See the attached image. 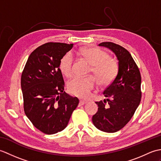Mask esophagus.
<instances>
[{"instance_id": "34e87169", "label": "esophagus", "mask_w": 161, "mask_h": 161, "mask_svg": "<svg viewBox=\"0 0 161 161\" xmlns=\"http://www.w3.org/2000/svg\"><path fill=\"white\" fill-rule=\"evenodd\" d=\"M87 102H85V101H83V100H80V103H79V106H81V105H84L85 104H86Z\"/></svg>"}]
</instances>
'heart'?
Masks as SVG:
<instances>
[{
	"label": "heart",
	"instance_id": "1",
	"mask_svg": "<svg viewBox=\"0 0 161 161\" xmlns=\"http://www.w3.org/2000/svg\"><path fill=\"white\" fill-rule=\"evenodd\" d=\"M78 54L89 64L91 70L101 85H107L114 80L117 73L115 61L109 58L108 54L97 47H86L80 50ZM73 56L67 53L61 58L59 69L65 76L70 77L73 73ZM96 84L93 77H75L68 83L69 93L80 98H88Z\"/></svg>",
	"mask_w": 161,
	"mask_h": 161
}]
</instances>
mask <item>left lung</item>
<instances>
[{
	"mask_svg": "<svg viewBox=\"0 0 161 161\" xmlns=\"http://www.w3.org/2000/svg\"><path fill=\"white\" fill-rule=\"evenodd\" d=\"M99 46L107 47L115 54L118 73L104 91L107 100L95 102L98 111L92 121L100 131L114 133L130 121L141 102V75L137 64L125 47L112 42H102Z\"/></svg>",
	"mask_w": 161,
	"mask_h": 161,
	"instance_id": "1",
	"label": "left lung"
}]
</instances>
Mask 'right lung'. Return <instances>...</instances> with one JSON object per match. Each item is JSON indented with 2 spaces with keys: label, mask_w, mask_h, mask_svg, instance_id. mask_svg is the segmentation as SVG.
<instances>
[{
  "label": "right lung",
  "mask_w": 161,
  "mask_h": 161,
  "mask_svg": "<svg viewBox=\"0 0 161 161\" xmlns=\"http://www.w3.org/2000/svg\"><path fill=\"white\" fill-rule=\"evenodd\" d=\"M73 43L49 42L30 54L21 75L23 108L32 125L46 134L62 131L79 100L64 91L59 61Z\"/></svg>",
  "instance_id": "add662e5"
}]
</instances>
